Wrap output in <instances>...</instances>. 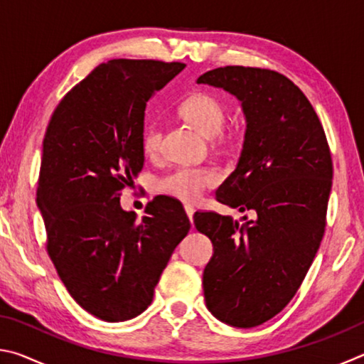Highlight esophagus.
Returning a JSON list of instances; mask_svg holds the SVG:
<instances>
[{"label": "esophagus", "instance_id": "1", "mask_svg": "<svg viewBox=\"0 0 364 364\" xmlns=\"http://www.w3.org/2000/svg\"><path fill=\"white\" fill-rule=\"evenodd\" d=\"M184 212H186V215H188V218H189V221L191 223H193V217H194V212H196V208L193 207V205H184Z\"/></svg>", "mask_w": 364, "mask_h": 364}]
</instances>
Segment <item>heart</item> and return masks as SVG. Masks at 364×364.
<instances>
[{
	"label": "heart",
	"mask_w": 364,
	"mask_h": 364,
	"mask_svg": "<svg viewBox=\"0 0 364 364\" xmlns=\"http://www.w3.org/2000/svg\"><path fill=\"white\" fill-rule=\"evenodd\" d=\"M181 115L207 138H213L221 132L226 122V107L223 101L210 93H194L181 104ZM162 130L157 125L147 128L143 138V147L147 156L159 152ZM230 141L228 134H221L220 143ZM218 181V173L204 167H180L159 178L156 188L160 194L175 197L184 202H194Z\"/></svg>",
	"instance_id": "1"
}]
</instances>
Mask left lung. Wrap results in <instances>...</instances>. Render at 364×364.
<instances>
[{
	"label": "left lung",
	"instance_id": "obj_1",
	"mask_svg": "<svg viewBox=\"0 0 364 364\" xmlns=\"http://www.w3.org/2000/svg\"><path fill=\"white\" fill-rule=\"evenodd\" d=\"M197 83L236 96L245 115L242 151L217 200L254 218L197 212L196 230L213 244L204 269L205 305L234 328H255L297 292L321 244L332 160L315 109L287 77L228 65Z\"/></svg>",
	"mask_w": 364,
	"mask_h": 364
}]
</instances>
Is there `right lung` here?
Segmentation results:
<instances>
[{"label": "right lung", "mask_w": 364, "mask_h": 364, "mask_svg": "<svg viewBox=\"0 0 364 364\" xmlns=\"http://www.w3.org/2000/svg\"><path fill=\"white\" fill-rule=\"evenodd\" d=\"M180 63L112 59L64 96L49 120L36 189L46 249L77 304L109 323L151 305L191 228L183 207L156 197L139 221L120 194L144 165L146 102Z\"/></svg>", "instance_id": "obj_1"}]
</instances>
